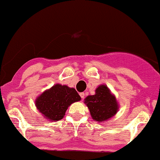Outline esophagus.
Masks as SVG:
<instances>
[{"mask_svg":"<svg viewBox=\"0 0 160 160\" xmlns=\"http://www.w3.org/2000/svg\"><path fill=\"white\" fill-rule=\"evenodd\" d=\"M80 97H81L82 99H84V96H85V94H84V92H80Z\"/></svg>","mask_w":160,"mask_h":160,"instance_id":"esophagus-1","label":"esophagus"}]
</instances>
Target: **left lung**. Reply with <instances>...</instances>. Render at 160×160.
I'll use <instances>...</instances> for the list:
<instances>
[{
	"instance_id": "left-lung-1",
	"label": "left lung",
	"mask_w": 160,
	"mask_h": 160,
	"mask_svg": "<svg viewBox=\"0 0 160 160\" xmlns=\"http://www.w3.org/2000/svg\"><path fill=\"white\" fill-rule=\"evenodd\" d=\"M84 102L89 109L92 118L99 123L112 118L119 109L116 97L106 84L98 86L95 94L88 96Z\"/></svg>"
}]
</instances>
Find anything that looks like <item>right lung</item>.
<instances>
[{"label":"right lung","mask_w":160,"mask_h":160,"mask_svg":"<svg viewBox=\"0 0 160 160\" xmlns=\"http://www.w3.org/2000/svg\"><path fill=\"white\" fill-rule=\"evenodd\" d=\"M81 100L74 88L55 84L35 99V106L42 115L50 122H57L64 117L72 103Z\"/></svg>","instance_id":"add662e5"}]
</instances>
